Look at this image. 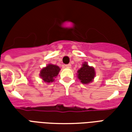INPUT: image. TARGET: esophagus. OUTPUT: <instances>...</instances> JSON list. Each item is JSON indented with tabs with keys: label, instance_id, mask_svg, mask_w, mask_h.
I'll return each instance as SVG.
<instances>
[{
	"label": "esophagus",
	"instance_id": "34e87169",
	"mask_svg": "<svg viewBox=\"0 0 132 132\" xmlns=\"http://www.w3.org/2000/svg\"><path fill=\"white\" fill-rule=\"evenodd\" d=\"M64 66H65L66 68H71V63H69V64H66V65H65Z\"/></svg>",
	"mask_w": 132,
	"mask_h": 132
}]
</instances>
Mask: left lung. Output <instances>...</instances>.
Instances as JSON below:
<instances>
[{
    "label": "left lung",
    "mask_w": 132,
    "mask_h": 132,
    "mask_svg": "<svg viewBox=\"0 0 132 132\" xmlns=\"http://www.w3.org/2000/svg\"><path fill=\"white\" fill-rule=\"evenodd\" d=\"M95 75L94 68L89 66L87 63H84L83 66L78 71V78L81 83L84 84L90 83L93 81Z\"/></svg>",
    "instance_id": "obj_1"
}]
</instances>
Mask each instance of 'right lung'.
<instances>
[{
	"label": "right lung",
	"mask_w": 132,
	"mask_h": 132,
	"mask_svg": "<svg viewBox=\"0 0 132 132\" xmlns=\"http://www.w3.org/2000/svg\"><path fill=\"white\" fill-rule=\"evenodd\" d=\"M60 71L59 67L53 64H49L46 67L41 70L40 77L46 83H50L54 81V78L57 76L59 72Z\"/></svg>",
	"instance_id": "1"
}]
</instances>
